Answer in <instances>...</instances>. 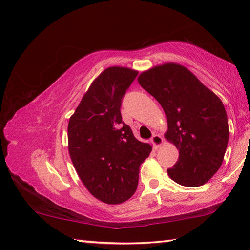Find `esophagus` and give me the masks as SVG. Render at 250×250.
<instances>
[{"label":"esophagus","mask_w":250,"mask_h":250,"mask_svg":"<svg viewBox=\"0 0 250 250\" xmlns=\"http://www.w3.org/2000/svg\"><path fill=\"white\" fill-rule=\"evenodd\" d=\"M150 143L152 144L153 148H156L157 149L158 147H160L163 144V137L159 134H153L150 139Z\"/></svg>","instance_id":"34e87169"}]
</instances>
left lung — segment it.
I'll return each instance as SVG.
<instances>
[{
  "label": "left lung",
  "instance_id": "1",
  "mask_svg": "<svg viewBox=\"0 0 250 250\" xmlns=\"http://www.w3.org/2000/svg\"><path fill=\"white\" fill-rule=\"evenodd\" d=\"M137 82L166 113V140L179 150L168 176L186 187H199L221 167L229 141L221 100L187 67L164 63L140 74Z\"/></svg>",
  "mask_w": 250,
  "mask_h": 250
}]
</instances>
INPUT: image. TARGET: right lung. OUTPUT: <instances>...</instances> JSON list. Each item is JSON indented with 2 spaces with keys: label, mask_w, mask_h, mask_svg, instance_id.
Here are the masks:
<instances>
[{
  "label": "right lung",
  "mask_w": 250,
  "mask_h": 250,
  "mask_svg": "<svg viewBox=\"0 0 250 250\" xmlns=\"http://www.w3.org/2000/svg\"><path fill=\"white\" fill-rule=\"evenodd\" d=\"M139 72L110 66L90 84L67 125L68 152L79 178L95 199L120 204L134 194L141 164L151 146L122 121L121 100Z\"/></svg>",
  "instance_id": "obj_1"
}]
</instances>
